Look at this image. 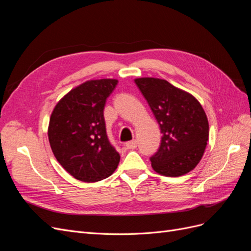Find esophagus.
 <instances>
[{
  "mask_svg": "<svg viewBox=\"0 0 251 251\" xmlns=\"http://www.w3.org/2000/svg\"><path fill=\"white\" fill-rule=\"evenodd\" d=\"M126 148L127 150H134V149H136V148H137V141H136L135 139H133L131 141H127L126 143Z\"/></svg>",
  "mask_w": 251,
  "mask_h": 251,
  "instance_id": "1",
  "label": "esophagus"
}]
</instances>
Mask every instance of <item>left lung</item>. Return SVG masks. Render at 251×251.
I'll return each mask as SVG.
<instances>
[{"mask_svg": "<svg viewBox=\"0 0 251 251\" xmlns=\"http://www.w3.org/2000/svg\"><path fill=\"white\" fill-rule=\"evenodd\" d=\"M162 133L160 148L151 157V168L166 177L193 171L203 157L209 126L201 103L191 93L154 77L135 79Z\"/></svg>", "mask_w": 251, "mask_h": 251, "instance_id": "1", "label": "left lung"}]
</instances>
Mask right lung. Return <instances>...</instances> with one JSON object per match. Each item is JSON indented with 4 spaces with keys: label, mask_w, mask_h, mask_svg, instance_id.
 Masks as SVG:
<instances>
[{
    "label": "right lung",
    "mask_w": 251,
    "mask_h": 251,
    "mask_svg": "<svg viewBox=\"0 0 251 251\" xmlns=\"http://www.w3.org/2000/svg\"><path fill=\"white\" fill-rule=\"evenodd\" d=\"M118 80L91 79L73 88L53 109L48 126L51 150L59 164L82 182L110 177L120 156L108 139L103 109Z\"/></svg>",
    "instance_id": "right-lung-1"
}]
</instances>
